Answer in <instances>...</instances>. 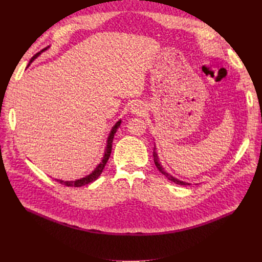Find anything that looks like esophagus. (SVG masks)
Masks as SVG:
<instances>
[{"instance_id": "1", "label": "esophagus", "mask_w": 262, "mask_h": 262, "mask_svg": "<svg viewBox=\"0 0 262 262\" xmlns=\"http://www.w3.org/2000/svg\"><path fill=\"white\" fill-rule=\"evenodd\" d=\"M131 112L133 114H142L144 112V106L143 104H141V102H136V104H133L131 107Z\"/></svg>"}]
</instances>
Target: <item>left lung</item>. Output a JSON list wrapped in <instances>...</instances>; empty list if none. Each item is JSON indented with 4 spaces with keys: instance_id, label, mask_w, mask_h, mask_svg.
I'll use <instances>...</instances> for the list:
<instances>
[{
    "instance_id": "left-lung-1",
    "label": "left lung",
    "mask_w": 262,
    "mask_h": 262,
    "mask_svg": "<svg viewBox=\"0 0 262 262\" xmlns=\"http://www.w3.org/2000/svg\"><path fill=\"white\" fill-rule=\"evenodd\" d=\"M153 156H154V163H155V165H156L157 169L160 170V171L163 173V175H164L166 178H167L168 180H170V181H172V182H175V184H177V185H181V186H188V185H190V184H188V182H184V181H181V180H178V179H176V178H173L171 175H169L168 172H166V171L164 170V168L161 166L160 162H158V157H157V154H156V152H155V147H154V150H153Z\"/></svg>"
}]
</instances>
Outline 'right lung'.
I'll use <instances>...</instances> for the list:
<instances>
[{"mask_svg": "<svg viewBox=\"0 0 262 262\" xmlns=\"http://www.w3.org/2000/svg\"><path fill=\"white\" fill-rule=\"evenodd\" d=\"M46 49H47V48H45V49H42L41 51H39L38 53H36V54L34 55V57L31 58L30 62L33 61L34 59H36V58L38 57V55L40 54V52H42V51H43V50H46ZM30 62H29V63H30ZM28 66H29V64H28ZM120 123H121V121H118V122L115 124V126L113 128L112 132H110L109 137H108V140H107V147H106V152H105L104 158H102L101 163L97 166L96 169H95V170L91 173L90 176H87V177L82 178V179L75 180V181H63V180H58V179H55V180H57L58 182H60V184L67 186V187H82V186H85V185H89V184H91V182H93V181L96 180V179L100 176V173L102 172V170H104V168H105V165L107 164V162H108V160H109L110 154H112L114 137H115V133L117 132V129L119 128V125H120Z\"/></svg>", "mask_w": 262, "mask_h": 262, "instance_id": "1", "label": "right lung"}]
</instances>
